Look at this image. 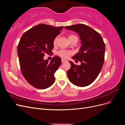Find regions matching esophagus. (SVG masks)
<instances>
[{
  "instance_id": "34e87169",
  "label": "esophagus",
  "mask_w": 125,
  "mask_h": 125,
  "mask_svg": "<svg viewBox=\"0 0 125 125\" xmlns=\"http://www.w3.org/2000/svg\"><path fill=\"white\" fill-rule=\"evenodd\" d=\"M66 62V60L63 59H62V62Z\"/></svg>"
}]
</instances>
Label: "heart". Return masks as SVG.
Instances as JSON below:
<instances>
[{
	"mask_svg": "<svg viewBox=\"0 0 125 125\" xmlns=\"http://www.w3.org/2000/svg\"><path fill=\"white\" fill-rule=\"evenodd\" d=\"M77 37V36H75V35H70L68 37L69 40L71 39H73V38H74V37ZM57 40H58V36H56L53 41V44L54 45H56L57 42ZM72 53H73L72 52L69 51L65 50H60L59 51H58L57 52V54L58 56L61 57H62L63 58H66V59L69 58V56L72 54Z\"/></svg>",
	"mask_w": 125,
	"mask_h": 125,
	"instance_id": "b5f03b06",
	"label": "heart"
}]
</instances>
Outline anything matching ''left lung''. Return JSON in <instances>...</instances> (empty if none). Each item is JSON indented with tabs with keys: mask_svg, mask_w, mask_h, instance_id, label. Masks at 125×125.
<instances>
[{
	"mask_svg": "<svg viewBox=\"0 0 125 125\" xmlns=\"http://www.w3.org/2000/svg\"><path fill=\"white\" fill-rule=\"evenodd\" d=\"M66 29L76 32L81 41V46L73 59L81 63L76 65L71 61L67 71L69 81L75 85L83 87L91 84L99 75L104 62L105 45L103 39L95 30L83 24L66 26Z\"/></svg>",
	"mask_w": 125,
	"mask_h": 125,
	"instance_id": "obj_1",
	"label": "left lung"
}]
</instances>
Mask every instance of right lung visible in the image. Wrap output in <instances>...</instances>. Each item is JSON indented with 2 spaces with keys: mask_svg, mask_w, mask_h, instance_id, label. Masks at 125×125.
<instances>
[{
  "mask_svg": "<svg viewBox=\"0 0 125 125\" xmlns=\"http://www.w3.org/2000/svg\"><path fill=\"white\" fill-rule=\"evenodd\" d=\"M62 28L40 24L21 37L17 51L21 73L29 83L37 89H47L55 82L54 73L61 65V58L56 56L49 62L43 57L45 53L52 52L53 41Z\"/></svg>",
  "mask_w": 125,
  "mask_h": 125,
  "instance_id": "add662e5",
  "label": "right lung"
}]
</instances>
